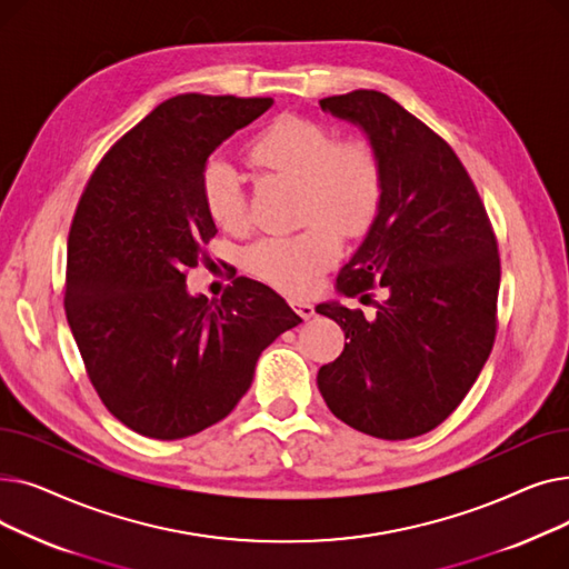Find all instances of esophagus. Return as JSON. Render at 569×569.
Segmentation results:
<instances>
[{
    "label": "esophagus",
    "mask_w": 569,
    "mask_h": 569,
    "mask_svg": "<svg viewBox=\"0 0 569 569\" xmlns=\"http://www.w3.org/2000/svg\"><path fill=\"white\" fill-rule=\"evenodd\" d=\"M290 307L295 309V313L300 316L302 320H309V318H313V313H316V311H313V305L302 302V300H292V302H290Z\"/></svg>",
    "instance_id": "esophagus-1"
}]
</instances>
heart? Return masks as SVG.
<instances>
[{"mask_svg": "<svg viewBox=\"0 0 569 569\" xmlns=\"http://www.w3.org/2000/svg\"><path fill=\"white\" fill-rule=\"evenodd\" d=\"M247 154L256 168L300 184L297 217L307 226L292 234L258 239L242 256L244 269L288 297H307L339 260L338 234L357 239L373 228L385 196L380 157L369 140H337L330 127L292 112L264 127L249 142ZM200 191L204 212L217 228L247 230V189L232 166L207 163Z\"/></svg>", "mask_w": 569, "mask_h": 569, "instance_id": "obj_1", "label": "heart"}]
</instances>
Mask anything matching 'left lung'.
<instances>
[{
  "mask_svg": "<svg viewBox=\"0 0 569 569\" xmlns=\"http://www.w3.org/2000/svg\"><path fill=\"white\" fill-rule=\"evenodd\" d=\"M320 108L362 127L385 196L362 247L339 272L346 297L385 288L373 320L337 302L316 311L350 339L320 367L318 390L341 422L382 440L436 429L463 401L496 339L498 242L470 174L438 133L376 89Z\"/></svg>",
  "mask_w": 569,
  "mask_h": 569,
  "instance_id": "1",
  "label": "left lung"
}]
</instances>
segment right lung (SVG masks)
Here are the masks:
<instances>
[{
  "label": "right lung",
  "mask_w": 569,
  "mask_h": 569,
  "mask_svg": "<svg viewBox=\"0 0 569 569\" xmlns=\"http://www.w3.org/2000/svg\"><path fill=\"white\" fill-rule=\"evenodd\" d=\"M272 99L179 94L119 138L89 177L67 244V320L103 406L140 436L177 440L247 395L260 352L300 325L237 277L221 300L187 292L217 234L200 177L214 149Z\"/></svg>",
  "instance_id": "obj_1"
}]
</instances>
